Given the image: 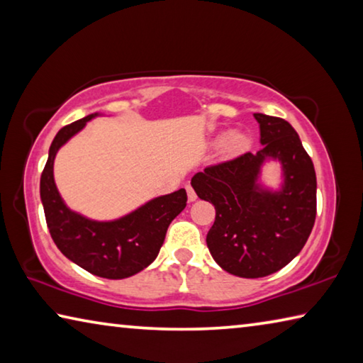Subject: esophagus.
Returning <instances> with one entry per match:
<instances>
[{
	"label": "esophagus",
	"instance_id": "34e87169",
	"mask_svg": "<svg viewBox=\"0 0 363 363\" xmlns=\"http://www.w3.org/2000/svg\"><path fill=\"white\" fill-rule=\"evenodd\" d=\"M186 190H187V199H189V201H195V200H196V194H195V190L192 189V186H190V184H187Z\"/></svg>",
	"mask_w": 363,
	"mask_h": 363
}]
</instances>
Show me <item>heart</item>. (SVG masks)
<instances>
[{
  "label": "heart",
  "instance_id": "obj_1",
  "mask_svg": "<svg viewBox=\"0 0 363 363\" xmlns=\"http://www.w3.org/2000/svg\"><path fill=\"white\" fill-rule=\"evenodd\" d=\"M247 145H248V139L245 134L233 133V134H230L229 139H227L225 150L229 153H240L247 149Z\"/></svg>",
  "mask_w": 363,
  "mask_h": 363
}]
</instances>
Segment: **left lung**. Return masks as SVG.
<instances>
[{"label":"left lung","mask_w":363,"mask_h":363,"mask_svg":"<svg viewBox=\"0 0 363 363\" xmlns=\"http://www.w3.org/2000/svg\"><path fill=\"white\" fill-rule=\"evenodd\" d=\"M262 149L206 167L192 177L216 219L206 235L213 259L225 272L259 279L285 267L307 242L317 214V179L298 133L284 118L255 113ZM279 159L286 181L280 193L257 184L262 163Z\"/></svg>","instance_id":"obj_1"}]
</instances>
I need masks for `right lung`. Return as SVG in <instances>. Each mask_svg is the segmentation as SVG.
Returning <instances> with one entry per match:
<instances>
[{
    "label": "right lung",
    "mask_w": 363,
    "mask_h": 363,
    "mask_svg": "<svg viewBox=\"0 0 363 363\" xmlns=\"http://www.w3.org/2000/svg\"><path fill=\"white\" fill-rule=\"evenodd\" d=\"M96 115L73 121L56 134L41 173L40 195L49 233L64 256L97 277L126 279L155 259L171 220L187 205V194L179 189L158 196L128 216L110 223H97L70 211L54 182V158L60 147Z\"/></svg>",
    "instance_id": "add662e5"
}]
</instances>
